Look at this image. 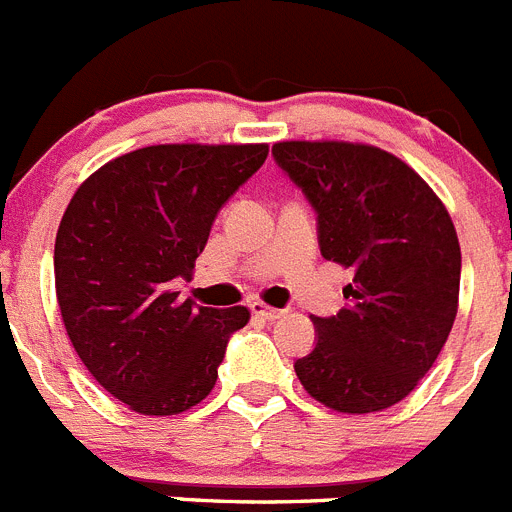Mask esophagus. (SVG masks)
Masks as SVG:
<instances>
[{
	"label": "esophagus",
	"mask_w": 512,
	"mask_h": 512,
	"mask_svg": "<svg viewBox=\"0 0 512 512\" xmlns=\"http://www.w3.org/2000/svg\"><path fill=\"white\" fill-rule=\"evenodd\" d=\"M250 308H252V313H255V316H260V319H267V321L280 319V316L285 313L283 308H273V306H267V303H262V301H252Z\"/></svg>",
	"instance_id": "1"
}]
</instances>
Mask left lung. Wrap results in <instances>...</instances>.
Listing matches in <instances>:
<instances>
[{"mask_svg":"<svg viewBox=\"0 0 512 512\" xmlns=\"http://www.w3.org/2000/svg\"><path fill=\"white\" fill-rule=\"evenodd\" d=\"M273 158L319 214L321 255L354 275L342 311L313 316L319 342L296 359L298 380L336 413L385 411L434 367L457 319L454 222L411 165L375 145L285 140Z\"/></svg>","mask_w":512,"mask_h":512,"instance_id":"left-lung-1","label":"left lung"}]
</instances>
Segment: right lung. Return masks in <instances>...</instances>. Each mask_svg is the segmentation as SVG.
Instances as JSON below:
<instances>
[{
  "instance_id": "add662e5",
  "label": "right lung",
  "mask_w": 512,
  "mask_h": 512,
  "mask_svg": "<svg viewBox=\"0 0 512 512\" xmlns=\"http://www.w3.org/2000/svg\"><path fill=\"white\" fill-rule=\"evenodd\" d=\"M267 145H150L109 160L73 193L55 234V296L101 388L142 416L211 393L245 306L181 301L216 211L265 163Z\"/></svg>"
}]
</instances>
